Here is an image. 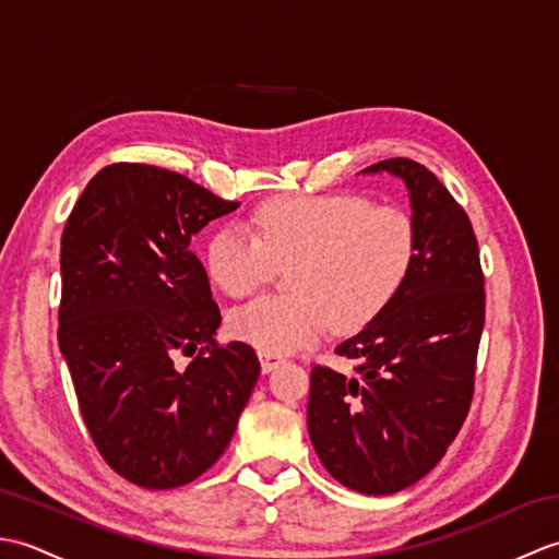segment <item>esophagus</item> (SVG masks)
<instances>
[{"label": "esophagus", "mask_w": 559, "mask_h": 559, "mask_svg": "<svg viewBox=\"0 0 559 559\" xmlns=\"http://www.w3.org/2000/svg\"><path fill=\"white\" fill-rule=\"evenodd\" d=\"M259 362H261V370L271 372V370H276V367L283 362V358H281V355H276V353L259 350Z\"/></svg>", "instance_id": "esophagus-1"}]
</instances>
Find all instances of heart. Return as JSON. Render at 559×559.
<instances>
[{
	"instance_id": "1",
	"label": "heart",
	"mask_w": 559,
	"mask_h": 559,
	"mask_svg": "<svg viewBox=\"0 0 559 559\" xmlns=\"http://www.w3.org/2000/svg\"><path fill=\"white\" fill-rule=\"evenodd\" d=\"M249 233L228 223L211 235L206 271L245 298L288 271L286 298H257L230 314L233 334L266 353H290L370 324L394 302L418 257V225L396 204L358 194H283L259 204Z\"/></svg>"
}]
</instances>
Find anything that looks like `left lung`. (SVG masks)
Returning <instances> with one entry per match:
<instances>
[{"instance_id":"1","label":"left lung","mask_w":559,"mask_h":559,"mask_svg":"<svg viewBox=\"0 0 559 559\" xmlns=\"http://www.w3.org/2000/svg\"><path fill=\"white\" fill-rule=\"evenodd\" d=\"M360 173L406 185L418 257L394 302L336 346L355 374L312 370L307 430L331 476L379 497L427 476L466 420L485 290L471 221L435 173L408 158Z\"/></svg>"}]
</instances>
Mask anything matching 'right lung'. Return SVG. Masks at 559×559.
Returning <instances> with one entry per match:
<instances>
[{
	"mask_svg": "<svg viewBox=\"0 0 559 559\" xmlns=\"http://www.w3.org/2000/svg\"><path fill=\"white\" fill-rule=\"evenodd\" d=\"M240 204L153 165L115 163L83 189L62 233V350L103 459L170 490L228 449L259 377L247 343L218 346V305L189 249ZM180 354L192 357L187 366Z\"/></svg>",
	"mask_w": 559,
	"mask_h": 559,
	"instance_id": "add662e5",
	"label": "right lung"
}]
</instances>
